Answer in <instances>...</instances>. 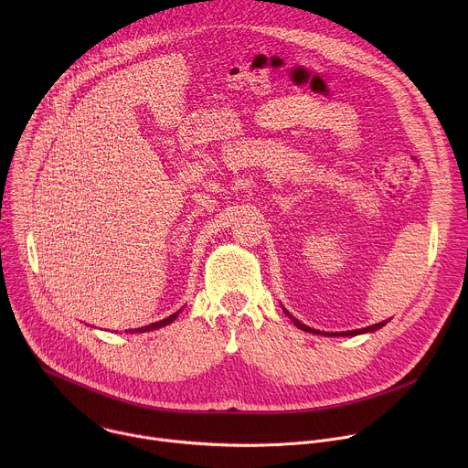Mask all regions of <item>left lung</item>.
I'll use <instances>...</instances> for the list:
<instances>
[{
    "label": "left lung",
    "instance_id": "obj_1",
    "mask_svg": "<svg viewBox=\"0 0 468 468\" xmlns=\"http://www.w3.org/2000/svg\"><path fill=\"white\" fill-rule=\"evenodd\" d=\"M285 313H287V309H283ZM289 314V313H287ZM289 318L300 327V329H303V331H307V333H320V335H325V337H348V335H359V333H367V331H376V329H379V327H383L385 324H387V320L385 322H379V324H374V325H368V327H363V329H354V331H339V333H322V331H316V329H313V327H309V325H305V324H302L300 320H296L294 316H291L289 314Z\"/></svg>",
    "mask_w": 468,
    "mask_h": 468
}]
</instances>
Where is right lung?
<instances>
[{
	"label": "right lung",
	"mask_w": 468,
	"mask_h": 468,
	"mask_svg": "<svg viewBox=\"0 0 468 468\" xmlns=\"http://www.w3.org/2000/svg\"><path fill=\"white\" fill-rule=\"evenodd\" d=\"M179 311H181V309H179ZM179 311H176V313H174V314H170L168 318H163V320H159V322H154V324H150V325L139 327V329H135V333H143V331H150V329H157V327H163V325H166V324H172V322L177 318ZM129 333H133V331H129Z\"/></svg>",
	"instance_id": "1"
}]
</instances>
